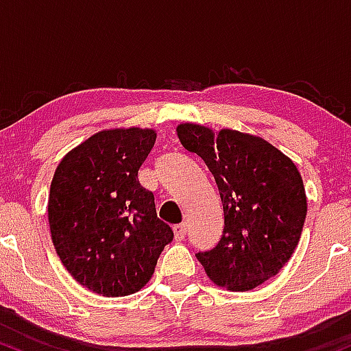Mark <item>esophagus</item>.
Instances as JSON below:
<instances>
[{
	"label": "esophagus",
	"mask_w": 351,
	"mask_h": 351,
	"mask_svg": "<svg viewBox=\"0 0 351 351\" xmlns=\"http://www.w3.org/2000/svg\"><path fill=\"white\" fill-rule=\"evenodd\" d=\"M172 230H174L176 240H182L184 237H186V234H187L186 223H177V226L172 227Z\"/></svg>",
	"instance_id": "esophagus-1"
}]
</instances>
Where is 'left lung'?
<instances>
[{"label": "left lung", "mask_w": 351, "mask_h": 351, "mask_svg": "<svg viewBox=\"0 0 351 351\" xmlns=\"http://www.w3.org/2000/svg\"><path fill=\"white\" fill-rule=\"evenodd\" d=\"M187 151L202 157L223 207V232L214 249L195 254L212 282L247 292L275 277L292 257L306 217L297 165L278 149L232 129L214 134L199 124L177 125Z\"/></svg>", "instance_id": "8db88e82"}]
</instances>
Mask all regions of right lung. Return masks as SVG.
<instances>
[{"label":"right lung","mask_w":351,"mask_h":351,"mask_svg":"<svg viewBox=\"0 0 351 351\" xmlns=\"http://www.w3.org/2000/svg\"><path fill=\"white\" fill-rule=\"evenodd\" d=\"M156 143L152 129H109L64 156L51 182V237L62 265L102 297L136 293L174 239L157 219L154 194L137 172Z\"/></svg>","instance_id":"right-lung-1"}]
</instances>
